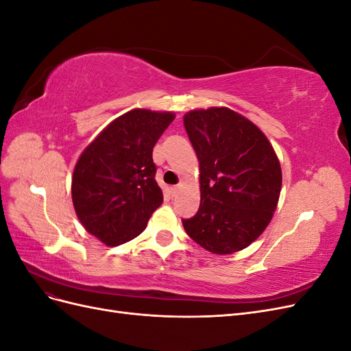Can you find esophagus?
<instances>
[{
    "instance_id": "34e87169",
    "label": "esophagus",
    "mask_w": 351,
    "mask_h": 351,
    "mask_svg": "<svg viewBox=\"0 0 351 351\" xmlns=\"http://www.w3.org/2000/svg\"><path fill=\"white\" fill-rule=\"evenodd\" d=\"M182 189H183V184H177V186L171 187V193H173V196H176V195H177Z\"/></svg>"
}]
</instances>
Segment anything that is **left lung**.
<instances>
[{"mask_svg": "<svg viewBox=\"0 0 351 351\" xmlns=\"http://www.w3.org/2000/svg\"><path fill=\"white\" fill-rule=\"evenodd\" d=\"M184 127L200 168V206L182 219L202 247L228 254L267 228L281 192V167L256 125L228 108L190 111Z\"/></svg>", "mask_w": 351, "mask_h": 351, "instance_id": "8db88e82", "label": "left lung"}]
</instances>
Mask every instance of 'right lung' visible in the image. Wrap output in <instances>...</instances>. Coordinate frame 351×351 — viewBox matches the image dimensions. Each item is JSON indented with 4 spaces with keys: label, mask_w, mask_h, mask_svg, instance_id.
Segmentation results:
<instances>
[{
    "label": "right lung",
    "mask_w": 351,
    "mask_h": 351,
    "mask_svg": "<svg viewBox=\"0 0 351 351\" xmlns=\"http://www.w3.org/2000/svg\"><path fill=\"white\" fill-rule=\"evenodd\" d=\"M173 120L171 112L129 111L80 155L71 182L73 205L83 227L108 246L139 236L162 204L152 151Z\"/></svg>",
    "instance_id": "1"
}]
</instances>
